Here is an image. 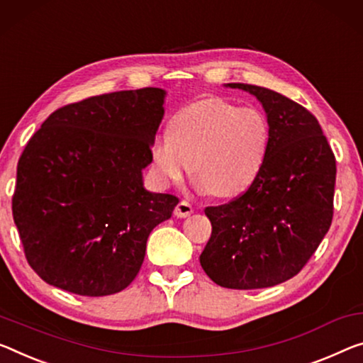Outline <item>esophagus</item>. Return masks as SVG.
I'll return each instance as SVG.
<instances>
[{"label":"esophagus","instance_id":"34e87169","mask_svg":"<svg viewBox=\"0 0 363 363\" xmlns=\"http://www.w3.org/2000/svg\"><path fill=\"white\" fill-rule=\"evenodd\" d=\"M174 214L177 217H188V216H191L193 214V206L189 204L188 201H180V203L177 204Z\"/></svg>","mask_w":363,"mask_h":363}]
</instances>
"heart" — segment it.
<instances>
[{
    "mask_svg": "<svg viewBox=\"0 0 363 363\" xmlns=\"http://www.w3.org/2000/svg\"><path fill=\"white\" fill-rule=\"evenodd\" d=\"M269 143V123L259 110L204 99L178 111L150 155L165 185L180 182L191 162L199 191L235 198L258 178Z\"/></svg>",
    "mask_w": 363,
    "mask_h": 363,
    "instance_id": "heart-1",
    "label": "heart"
}]
</instances>
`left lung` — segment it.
<instances>
[{
	"label": "left lung",
	"instance_id": "1",
	"mask_svg": "<svg viewBox=\"0 0 363 363\" xmlns=\"http://www.w3.org/2000/svg\"><path fill=\"white\" fill-rule=\"evenodd\" d=\"M227 86L259 100L271 143L253 185L230 203L204 209L213 233L199 263L220 287H272L297 276L330 230L336 159L302 105L266 87Z\"/></svg>",
	"mask_w": 363,
	"mask_h": 363
}]
</instances>
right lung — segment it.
<instances>
[{"mask_svg": "<svg viewBox=\"0 0 363 363\" xmlns=\"http://www.w3.org/2000/svg\"><path fill=\"white\" fill-rule=\"evenodd\" d=\"M165 91L104 94L55 110L18 162L13 217L27 263L50 286L87 297L123 291L149 233L178 198L143 186Z\"/></svg>", "mask_w": 363, "mask_h": 363, "instance_id": "1", "label": "right lung"}]
</instances>
